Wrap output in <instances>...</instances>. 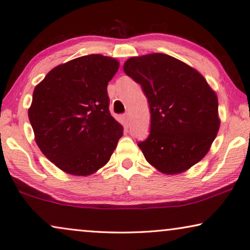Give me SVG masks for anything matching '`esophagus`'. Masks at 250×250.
I'll use <instances>...</instances> for the list:
<instances>
[{
    "instance_id": "1",
    "label": "esophagus",
    "mask_w": 250,
    "mask_h": 250,
    "mask_svg": "<svg viewBox=\"0 0 250 250\" xmlns=\"http://www.w3.org/2000/svg\"><path fill=\"white\" fill-rule=\"evenodd\" d=\"M123 117H124V120H125V122H126V124L128 125L129 122H130V115H129V113H125V114L123 115Z\"/></svg>"
}]
</instances>
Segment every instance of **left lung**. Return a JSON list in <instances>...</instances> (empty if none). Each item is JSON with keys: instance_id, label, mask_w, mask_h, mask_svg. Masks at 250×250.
I'll return each instance as SVG.
<instances>
[{"instance_id": "8db88e82", "label": "left lung", "mask_w": 250, "mask_h": 250, "mask_svg": "<svg viewBox=\"0 0 250 250\" xmlns=\"http://www.w3.org/2000/svg\"><path fill=\"white\" fill-rule=\"evenodd\" d=\"M123 69L140 84L149 102L150 135L138 143L146 160L167 175L198 163L220 128L218 97L206 78L163 53L134 56Z\"/></svg>"}]
</instances>
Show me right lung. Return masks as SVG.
Wrapping results in <instances>:
<instances>
[{
  "label": "right lung",
  "instance_id": "right-lung-1",
  "mask_svg": "<svg viewBox=\"0 0 250 250\" xmlns=\"http://www.w3.org/2000/svg\"><path fill=\"white\" fill-rule=\"evenodd\" d=\"M119 61L90 54L58 65L36 86L28 110L41 152L65 173L87 176L109 162L123 126L106 87Z\"/></svg>",
  "mask_w": 250,
  "mask_h": 250
}]
</instances>
